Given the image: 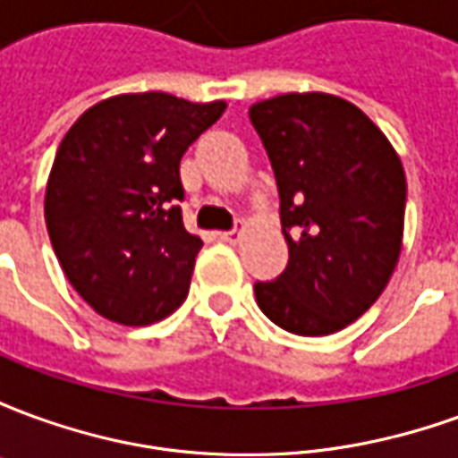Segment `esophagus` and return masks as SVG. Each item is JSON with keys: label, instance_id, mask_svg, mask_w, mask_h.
Wrapping results in <instances>:
<instances>
[{"label": "esophagus", "instance_id": "34e87169", "mask_svg": "<svg viewBox=\"0 0 458 458\" xmlns=\"http://www.w3.org/2000/svg\"><path fill=\"white\" fill-rule=\"evenodd\" d=\"M242 238V230H228V233H220L223 242H238Z\"/></svg>", "mask_w": 458, "mask_h": 458}]
</instances>
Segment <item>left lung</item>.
<instances>
[{"instance_id": "obj_1", "label": "left lung", "mask_w": 458, "mask_h": 458, "mask_svg": "<svg viewBox=\"0 0 458 458\" xmlns=\"http://www.w3.org/2000/svg\"><path fill=\"white\" fill-rule=\"evenodd\" d=\"M279 189L287 269L258 282V307L297 336L363 317L393 277L404 233L403 161L338 95L284 93L250 107Z\"/></svg>"}]
</instances>
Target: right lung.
Instances as JSON below:
<instances>
[{
    "label": "right lung",
    "instance_id": "right-lung-1",
    "mask_svg": "<svg viewBox=\"0 0 458 458\" xmlns=\"http://www.w3.org/2000/svg\"><path fill=\"white\" fill-rule=\"evenodd\" d=\"M228 105L169 93H122L65 131L44 216L65 277L85 304L122 327L171 317L189 294L199 235L183 228V151Z\"/></svg>",
    "mask_w": 458,
    "mask_h": 458
}]
</instances>
